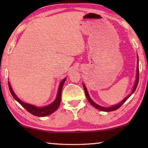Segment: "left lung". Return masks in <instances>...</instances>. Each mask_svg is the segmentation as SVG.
Returning <instances> with one entry per match:
<instances>
[{"label":"left lung","instance_id":"obj_1","mask_svg":"<svg viewBox=\"0 0 148 148\" xmlns=\"http://www.w3.org/2000/svg\"><path fill=\"white\" fill-rule=\"evenodd\" d=\"M137 58H138V62H137V69H136V81H135L134 86L133 87V88H132V92L128 95V96H127V97H125V98L121 102H120L119 103H118V104H117L116 105H114V106H110V107H108V108L101 106H100V105L96 104L94 101H92V100L91 98H90L89 92H88V91H87V89L86 88V86H85V84H83V86H84V91H85V93H86V96L87 97V100L89 101V103L91 104L92 106L95 107V108L101 110V111H104V112L114 111V110L118 109L119 108L121 107L123 105V104L124 102L126 101L130 97H131V95L132 93H133V92L135 91V90H136L137 86H138V80H139V66H138V56H137Z\"/></svg>","mask_w":148,"mask_h":148}]
</instances>
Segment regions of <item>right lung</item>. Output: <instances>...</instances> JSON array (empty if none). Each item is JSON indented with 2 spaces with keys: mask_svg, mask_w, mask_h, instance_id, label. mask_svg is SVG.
I'll use <instances>...</instances> for the list:
<instances>
[{
  "mask_svg": "<svg viewBox=\"0 0 148 148\" xmlns=\"http://www.w3.org/2000/svg\"><path fill=\"white\" fill-rule=\"evenodd\" d=\"M66 77L63 79L61 81V83L59 84V89L58 92H57V95L56 97V99H55V101L51 103L50 104L47 105V106H42V107H38L34 106V105L27 104L26 102H24L22 101H21L18 97L16 96V95L14 93V92L12 89L10 83L8 82V87L10 91L12 97H14V99L17 101L19 103L23 106L25 109H26L27 111H28L29 113L32 114L35 116L38 117H45L50 115L52 113H53L54 112H56V110L58 109L59 107L60 103H61V92H62V86L65 82V80H66Z\"/></svg>",
  "mask_w": 148,
  "mask_h": 148,
  "instance_id": "obj_1",
  "label": "right lung"
}]
</instances>
